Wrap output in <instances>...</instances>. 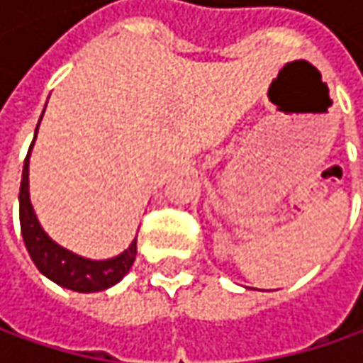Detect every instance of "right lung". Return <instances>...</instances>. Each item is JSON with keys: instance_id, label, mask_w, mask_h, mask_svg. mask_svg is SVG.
Listing matches in <instances>:
<instances>
[{"instance_id": "obj_1", "label": "right lung", "mask_w": 363, "mask_h": 363, "mask_svg": "<svg viewBox=\"0 0 363 363\" xmlns=\"http://www.w3.org/2000/svg\"><path fill=\"white\" fill-rule=\"evenodd\" d=\"M35 133H38V127H35ZM32 145H34V141H32ZM32 145H30V151H32ZM30 151L23 161V172H21L20 226L26 248L38 267V271L46 274L56 285L77 291V293H96V291H105L108 286L117 285L135 262L137 238L133 240L131 246L125 252H121L119 257L106 258V260H91V258L78 257L74 252L62 248L60 244L54 242L40 226L32 202H30V189H28L30 188V182H28Z\"/></svg>"}]
</instances>
